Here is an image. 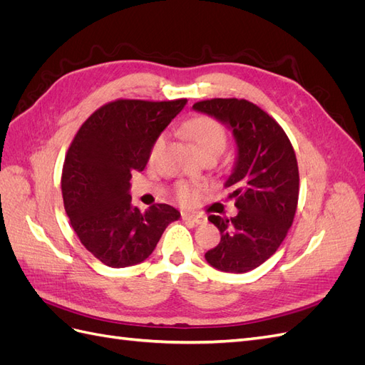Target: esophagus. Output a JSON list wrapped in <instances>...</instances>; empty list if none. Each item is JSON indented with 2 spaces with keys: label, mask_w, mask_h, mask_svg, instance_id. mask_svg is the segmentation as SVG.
<instances>
[{
  "label": "esophagus",
  "mask_w": 365,
  "mask_h": 365,
  "mask_svg": "<svg viewBox=\"0 0 365 365\" xmlns=\"http://www.w3.org/2000/svg\"><path fill=\"white\" fill-rule=\"evenodd\" d=\"M182 220H187V222H193L196 225L200 224H205L207 222V217L202 215H190V213H182L181 215Z\"/></svg>",
  "instance_id": "34e87169"
}]
</instances>
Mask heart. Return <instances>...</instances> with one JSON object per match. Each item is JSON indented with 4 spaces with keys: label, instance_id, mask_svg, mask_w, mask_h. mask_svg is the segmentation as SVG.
<instances>
[{
    "label": "heart",
    "instance_id": "1",
    "mask_svg": "<svg viewBox=\"0 0 365 365\" xmlns=\"http://www.w3.org/2000/svg\"><path fill=\"white\" fill-rule=\"evenodd\" d=\"M185 135L192 140L196 150L202 157L219 155L227 146V132L217 120L208 115H196L184 123ZM164 134H160L153 140L149 149V160L153 161L164 146ZM197 189L189 182H178L175 185V195L181 202H190L196 196Z\"/></svg>",
    "mask_w": 365,
    "mask_h": 365
}]
</instances>
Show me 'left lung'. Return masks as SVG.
Instances as JSON below:
<instances>
[{
	"label": "left lung",
	"instance_id": "1",
	"mask_svg": "<svg viewBox=\"0 0 365 365\" xmlns=\"http://www.w3.org/2000/svg\"><path fill=\"white\" fill-rule=\"evenodd\" d=\"M193 108L228 125L237 143V161L225 185L239 212L235 217L208 216L220 242L205 259L224 272L251 271L277 251L292 225L300 190L294 148L277 121L245 98H210Z\"/></svg>",
	"mask_w": 365,
	"mask_h": 365
}]
</instances>
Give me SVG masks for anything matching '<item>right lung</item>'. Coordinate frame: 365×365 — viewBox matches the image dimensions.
I'll list each match as a JSON object with an SVG mask.
<instances>
[{
  "mask_svg": "<svg viewBox=\"0 0 365 365\" xmlns=\"http://www.w3.org/2000/svg\"><path fill=\"white\" fill-rule=\"evenodd\" d=\"M187 98L150 102L117 98L88 117L65 155L63 207L81 244L111 268L146 260L180 212L155 204L132 207V172H141L149 149L184 108Z\"/></svg>",
  "mask_w": 365,
  "mask_h": 365,
  "instance_id": "obj_1",
  "label": "right lung"
}]
</instances>
